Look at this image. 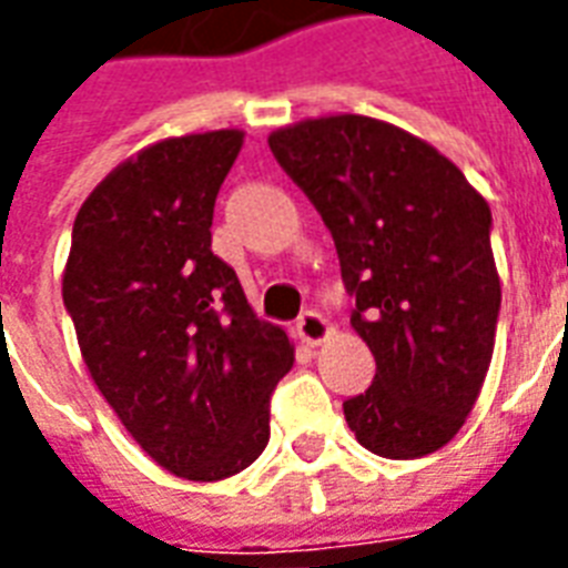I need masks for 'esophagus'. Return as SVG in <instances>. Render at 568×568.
I'll list each match as a JSON object with an SVG mask.
<instances>
[{
	"label": "esophagus",
	"instance_id": "esophagus-1",
	"mask_svg": "<svg viewBox=\"0 0 568 568\" xmlns=\"http://www.w3.org/2000/svg\"><path fill=\"white\" fill-rule=\"evenodd\" d=\"M297 334L304 343L310 346H318V343H325L331 337V325H327V318L322 313H313V310H306L304 316L297 318Z\"/></svg>",
	"mask_w": 568,
	"mask_h": 568
}]
</instances>
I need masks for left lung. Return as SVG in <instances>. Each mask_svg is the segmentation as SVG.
<instances>
[{"instance_id": "8db88e82", "label": "left lung", "mask_w": 568, "mask_h": 568, "mask_svg": "<svg viewBox=\"0 0 568 568\" xmlns=\"http://www.w3.org/2000/svg\"><path fill=\"white\" fill-rule=\"evenodd\" d=\"M271 153L331 231L352 327L376 358L343 403L352 434L390 460L434 455L476 406L499 318L490 207L455 162L373 116L280 129Z\"/></svg>"}]
</instances>
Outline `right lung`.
<instances>
[{
    "label": "right lung",
    "instance_id": "add662e5",
    "mask_svg": "<svg viewBox=\"0 0 568 568\" xmlns=\"http://www.w3.org/2000/svg\"><path fill=\"white\" fill-rule=\"evenodd\" d=\"M241 144L237 129L168 138L111 171L74 220L62 276L92 382L134 443L189 481L262 455L271 394L295 361L210 250Z\"/></svg>",
    "mask_w": 568,
    "mask_h": 568
}]
</instances>
